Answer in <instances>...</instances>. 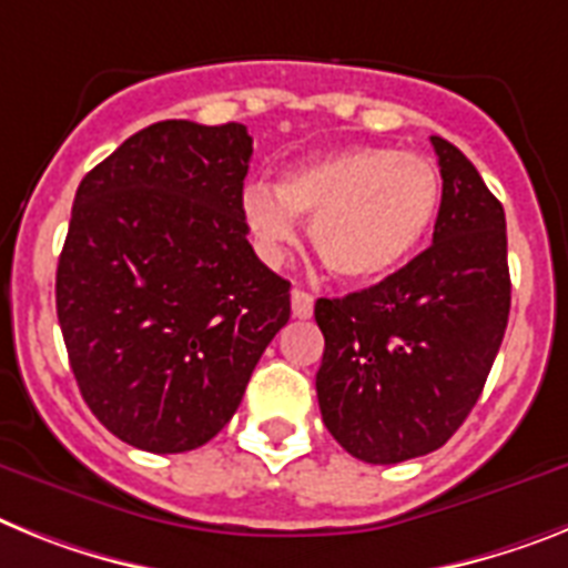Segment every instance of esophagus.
Returning a JSON list of instances; mask_svg holds the SVG:
<instances>
[{
    "mask_svg": "<svg viewBox=\"0 0 568 568\" xmlns=\"http://www.w3.org/2000/svg\"><path fill=\"white\" fill-rule=\"evenodd\" d=\"M292 312H294V317H300V321L312 317V312H314L312 294L303 292V288H294V292H292Z\"/></svg>",
    "mask_w": 568,
    "mask_h": 568,
    "instance_id": "obj_1",
    "label": "esophagus"
}]
</instances>
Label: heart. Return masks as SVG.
<instances>
[{
    "mask_svg": "<svg viewBox=\"0 0 568 568\" xmlns=\"http://www.w3.org/2000/svg\"><path fill=\"white\" fill-rule=\"evenodd\" d=\"M442 202L433 159L389 146H349L303 161L271 187L242 190V219L260 254L280 262L312 216V242L346 283H375L416 254Z\"/></svg>",
    "mask_w": 568,
    "mask_h": 568,
    "instance_id": "b5f03b06",
    "label": "heart"
}]
</instances>
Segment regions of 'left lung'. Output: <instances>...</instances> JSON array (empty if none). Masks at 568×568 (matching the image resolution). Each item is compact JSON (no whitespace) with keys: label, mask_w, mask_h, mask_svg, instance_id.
Listing matches in <instances>:
<instances>
[{"label":"left lung","mask_w":568,"mask_h":568,"mask_svg":"<svg viewBox=\"0 0 568 568\" xmlns=\"http://www.w3.org/2000/svg\"><path fill=\"white\" fill-rule=\"evenodd\" d=\"M433 245L364 292L314 303L326 337L317 402L346 454L395 465L433 454L474 409L511 308L505 211L450 141Z\"/></svg>","instance_id":"left-lung-1"}]
</instances>
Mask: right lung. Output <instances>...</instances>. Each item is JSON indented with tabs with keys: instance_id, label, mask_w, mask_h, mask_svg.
Masks as SVG:
<instances>
[{
	"instance_id": "add662e5",
	"label": "right lung",
	"mask_w": 568,
	"mask_h": 568,
	"mask_svg": "<svg viewBox=\"0 0 568 568\" xmlns=\"http://www.w3.org/2000/svg\"><path fill=\"white\" fill-rule=\"evenodd\" d=\"M254 138L242 123L161 121L80 181L57 321L80 395L150 454L211 442L288 323V280L256 260L242 219Z\"/></svg>"
}]
</instances>
